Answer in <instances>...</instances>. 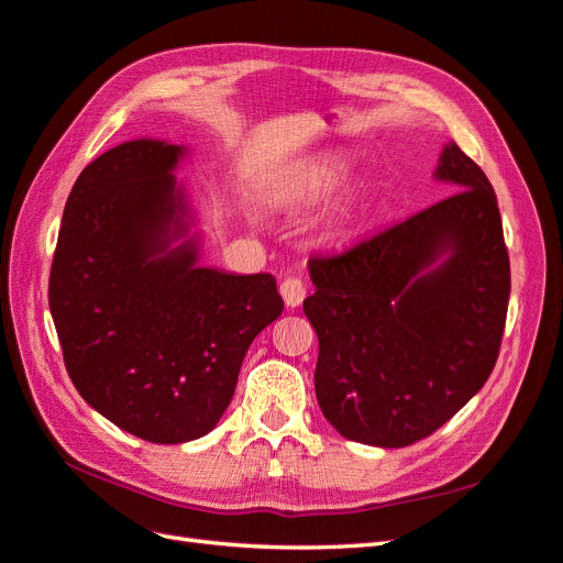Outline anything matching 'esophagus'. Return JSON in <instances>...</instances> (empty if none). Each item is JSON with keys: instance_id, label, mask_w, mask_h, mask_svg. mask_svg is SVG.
<instances>
[{"instance_id": "esophagus-1", "label": "esophagus", "mask_w": 563, "mask_h": 563, "mask_svg": "<svg viewBox=\"0 0 563 563\" xmlns=\"http://www.w3.org/2000/svg\"><path fill=\"white\" fill-rule=\"evenodd\" d=\"M279 294L288 308H298V305L305 300V294H308V286H305V282L298 277H286L279 286Z\"/></svg>"}]
</instances>
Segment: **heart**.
Masks as SVG:
<instances>
[{
    "mask_svg": "<svg viewBox=\"0 0 563 563\" xmlns=\"http://www.w3.org/2000/svg\"><path fill=\"white\" fill-rule=\"evenodd\" d=\"M343 164L335 159L319 162L305 168V172L298 176L296 187H294V197L300 201H317L321 197H327L333 192L338 183L343 180Z\"/></svg>",
    "mask_w": 563,
    "mask_h": 563,
    "instance_id": "b5f03b06",
    "label": "heart"
}]
</instances>
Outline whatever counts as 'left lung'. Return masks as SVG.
I'll use <instances>...</instances> for the list:
<instances>
[{
    "mask_svg": "<svg viewBox=\"0 0 563 563\" xmlns=\"http://www.w3.org/2000/svg\"><path fill=\"white\" fill-rule=\"evenodd\" d=\"M453 195L350 249L314 255L305 317L319 338L321 413L345 439L401 449L449 422L496 366L509 255L496 192L455 143ZM444 252L448 258L431 265Z\"/></svg>",
    "mask_w": 563,
    "mask_h": 563,
    "instance_id": "obj_1",
    "label": "left lung"
}]
</instances>
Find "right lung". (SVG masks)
I'll return each instance as SVG.
<instances>
[{"mask_svg":"<svg viewBox=\"0 0 563 563\" xmlns=\"http://www.w3.org/2000/svg\"><path fill=\"white\" fill-rule=\"evenodd\" d=\"M183 147L122 143L79 174L51 263L48 308L77 391L152 444L216 428L253 338L284 300L272 275L197 265L172 172Z\"/></svg>","mask_w":563,"mask_h":563,"instance_id":"1","label":"right lung"}]
</instances>
